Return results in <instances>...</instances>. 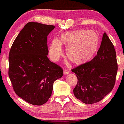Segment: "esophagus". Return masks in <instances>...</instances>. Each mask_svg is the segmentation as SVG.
<instances>
[{
	"label": "esophagus",
	"instance_id": "1",
	"mask_svg": "<svg viewBox=\"0 0 124 124\" xmlns=\"http://www.w3.org/2000/svg\"><path fill=\"white\" fill-rule=\"evenodd\" d=\"M70 73V72L69 71H68V70H64V71H63V74L64 75H68V74H69V73Z\"/></svg>",
	"mask_w": 124,
	"mask_h": 124
}]
</instances>
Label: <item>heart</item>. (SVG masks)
I'll return each instance as SVG.
<instances>
[{
    "label": "heart",
    "instance_id": "1",
    "mask_svg": "<svg viewBox=\"0 0 124 124\" xmlns=\"http://www.w3.org/2000/svg\"><path fill=\"white\" fill-rule=\"evenodd\" d=\"M98 45L99 37L93 31H69L61 34L58 40L52 41L49 55L53 61H58L63 54L62 46H64L68 59L76 65H81L93 58Z\"/></svg>",
    "mask_w": 124,
    "mask_h": 124
}]
</instances>
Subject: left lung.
Segmentation results:
<instances>
[{
    "label": "left lung",
    "mask_w": 124,
    "mask_h": 124,
    "mask_svg": "<svg viewBox=\"0 0 124 124\" xmlns=\"http://www.w3.org/2000/svg\"><path fill=\"white\" fill-rule=\"evenodd\" d=\"M117 70L114 45L104 32L93 60L71 70L78 79L73 91L75 97L88 104L101 101L114 88Z\"/></svg>",
    "instance_id": "8db88e82"
}]
</instances>
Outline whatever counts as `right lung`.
I'll return each mask as SVG.
<instances>
[{"label": "right lung", "mask_w": 124, "mask_h": 124, "mask_svg": "<svg viewBox=\"0 0 124 124\" xmlns=\"http://www.w3.org/2000/svg\"><path fill=\"white\" fill-rule=\"evenodd\" d=\"M54 25L29 22L15 39L9 54L8 76L17 95L41 106L51 97L54 81L63 70L47 57V36Z\"/></svg>", "instance_id": "1"}]
</instances>
